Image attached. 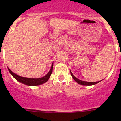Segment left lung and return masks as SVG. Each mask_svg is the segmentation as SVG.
I'll return each mask as SVG.
<instances>
[{"label": "left lung", "mask_w": 121, "mask_h": 121, "mask_svg": "<svg viewBox=\"0 0 121 121\" xmlns=\"http://www.w3.org/2000/svg\"><path fill=\"white\" fill-rule=\"evenodd\" d=\"M70 73H71V75L72 77L73 78V79H74V80H75V81H76L77 82L78 84H81V85H94V84H96L97 83H98V82H99L100 81H97V82H87V81H81V80H78V78H77L76 77H75V76H74V75L73 74V73L71 72L70 71Z\"/></svg>", "instance_id": "obj_1"}]
</instances>
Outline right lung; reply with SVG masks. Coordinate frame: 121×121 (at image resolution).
Returning <instances> with one entry per match:
<instances>
[{
    "instance_id": "obj_1",
    "label": "right lung",
    "mask_w": 121,
    "mask_h": 121,
    "mask_svg": "<svg viewBox=\"0 0 121 121\" xmlns=\"http://www.w3.org/2000/svg\"><path fill=\"white\" fill-rule=\"evenodd\" d=\"M53 63L52 65L50 70L48 72V74L44 76L43 77L40 78H29L26 77H23L19 76L17 74H14V73L9 68H8V70L9 71L10 73L13 75V77L17 80V81H19L20 82L25 84V85H29V86H35V85H39L40 84H42L43 83L47 82L48 80L49 79L50 77L51 74H52L53 72Z\"/></svg>"
}]
</instances>
